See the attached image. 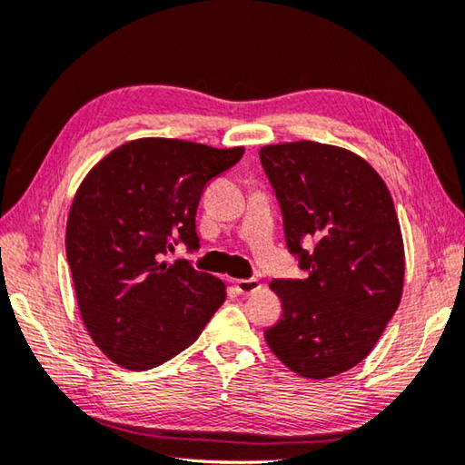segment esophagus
Wrapping results in <instances>:
<instances>
[{
    "label": "esophagus",
    "mask_w": 465,
    "mask_h": 465,
    "mask_svg": "<svg viewBox=\"0 0 465 465\" xmlns=\"http://www.w3.org/2000/svg\"><path fill=\"white\" fill-rule=\"evenodd\" d=\"M260 288H262V284H260V280H256V278L235 280V290H238V292H240V294H243V296L258 292Z\"/></svg>",
    "instance_id": "esophagus-1"
}]
</instances>
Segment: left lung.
I'll use <instances>...</instances> for the list:
<instances>
[{
	"label": "left lung",
	"mask_w": 465,
	"mask_h": 465,
	"mask_svg": "<svg viewBox=\"0 0 465 465\" xmlns=\"http://www.w3.org/2000/svg\"><path fill=\"white\" fill-rule=\"evenodd\" d=\"M260 161L288 250L308 272L272 280L282 314L263 336L300 377H334L367 357L401 302L405 250L393 197L365 159L334 144H266Z\"/></svg>",
	"instance_id": "left-lung-1"
}]
</instances>
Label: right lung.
<instances>
[{
  "label": "right lung",
  "mask_w": 465,
  "mask_h": 465,
  "mask_svg": "<svg viewBox=\"0 0 465 465\" xmlns=\"http://www.w3.org/2000/svg\"><path fill=\"white\" fill-rule=\"evenodd\" d=\"M242 154L243 147L149 136L108 153L80 183L66 256L82 322L116 365H163L193 344L223 304L220 278L163 258L179 242L199 248L203 189Z\"/></svg>",
  "instance_id": "add662e5"
}]
</instances>
